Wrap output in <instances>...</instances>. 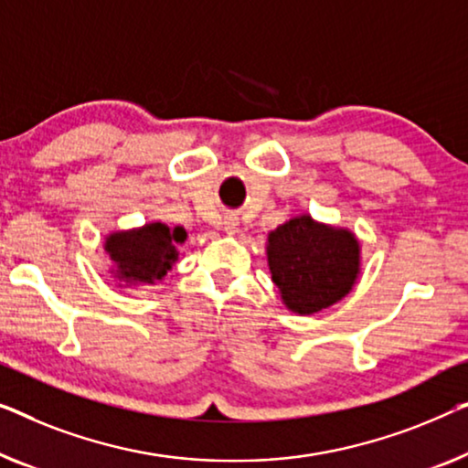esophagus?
Instances as JSON below:
<instances>
[{"label":"esophagus","instance_id":"esophagus-1","mask_svg":"<svg viewBox=\"0 0 468 468\" xmlns=\"http://www.w3.org/2000/svg\"><path fill=\"white\" fill-rule=\"evenodd\" d=\"M223 229H226L228 234L239 232V218H234V215H226V218H223Z\"/></svg>","mask_w":468,"mask_h":468}]
</instances>
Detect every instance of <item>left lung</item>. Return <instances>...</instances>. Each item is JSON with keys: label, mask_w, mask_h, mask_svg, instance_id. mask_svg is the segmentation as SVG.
Wrapping results in <instances>:
<instances>
[{"label": "left lung", "mask_w": 468, "mask_h": 468, "mask_svg": "<svg viewBox=\"0 0 468 468\" xmlns=\"http://www.w3.org/2000/svg\"><path fill=\"white\" fill-rule=\"evenodd\" d=\"M358 240L348 229L293 218L270 232L268 266L284 306L314 314L348 293L358 276Z\"/></svg>", "instance_id": "left-lung-1"}]
</instances>
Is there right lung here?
<instances>
[{
    "instance_id": "1",
    "label": "right lung",
    "mask_w": 468,
    "mask_h": 468,
    "mask_svg": "<svg viewBox=\"0 0 468 468\" xmlns=\"http://www.w3.org/2000/svg\"><path fill=\"white\" fill-rule=\"evenodd\" d=\"M184 228L166 223H147L131 232H116L105 240V250L113 261V274L128 284H154L177 260L179 242L186 240Z\"/></svg>"
}]
</instances>
